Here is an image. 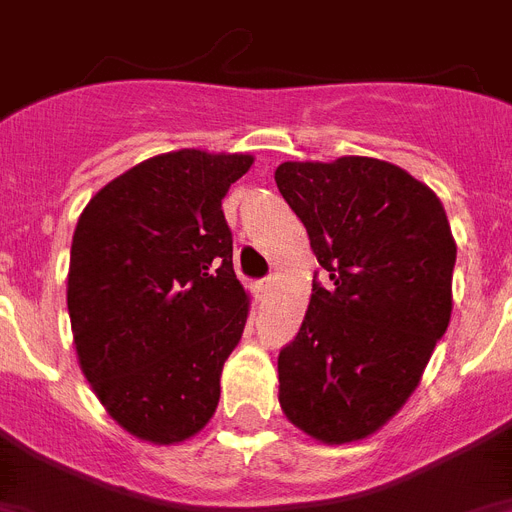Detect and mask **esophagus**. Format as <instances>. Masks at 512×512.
Returning a JSON list of instances; mask_svg holds the SVG:
<instances>
[{
	"mask_svg": "<svg viewBox=\"0 0 512 512\" xmlns=\"http://www.w3.org/2000/svg\"><path fill=\"white\" fill-rule=\"evenodd\" d=\"M273 286H276V281H273V278H265V281H260V284H257V292L268 294Z\"/></svg>",
	"mask_w": 512,
	"mask_h": 512,
	"instance_id": "obj_1",
	"label": "esophagus"
}]
</instances>
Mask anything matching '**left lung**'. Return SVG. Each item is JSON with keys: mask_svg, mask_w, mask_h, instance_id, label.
Masks as SVG:
<instances>
[{"mask_svg": "<svg viewBox=\"0 0 512 512\" xmlns=\"http://www.w3.org/2000/svg\"><path fill=\"white\" fill-rule=\"evenodd\" d=\"M276 186L331 281L313 284L278 355V402L315 442H363L400 413L450 326V220L429 186L376 157L281 162Z\"/></svg>", "mask_w": 512, "mask_h": 512, "instance_id": "left-lung-1", "label": "left lung"}]
</instances>
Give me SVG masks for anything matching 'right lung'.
I'll return each mask as SVG.
<instances>
[{
    "label": "right lung",
    "instance_id": "right-lung-1",
    "mask_svg": "<svg viewBox=\"0 0 512 512\" xmlns=\"http://www.w3.org/2000/svg\"><path fill=\"white\" fill-rule=\"evenodd\" d=\"M252 162L205 149L149 157L102 186L76 223L68 313L78 365L141 442L181 444L215 415L249 315L220 202Z\"/></svg>",
    "mask_w": 512,
    "mask_h": 512
}]
</instances>
